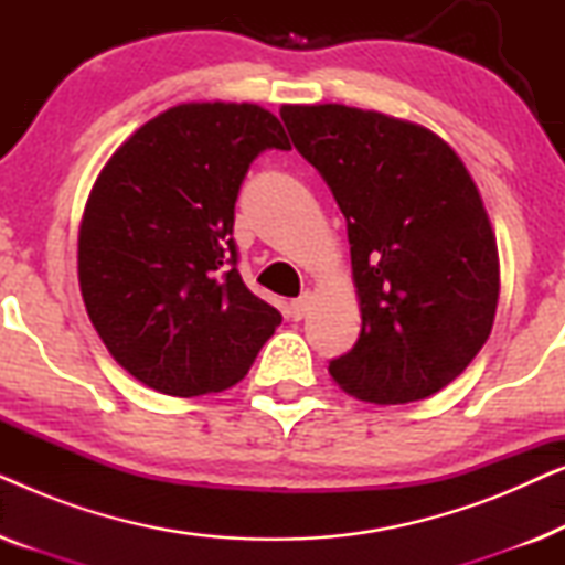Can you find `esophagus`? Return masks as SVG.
<instances>
[{
  "label": "esophagus",
  "mask_w": 565,
  "mask_h": 565,
  "mask_svg": "<svg viewBox=\"0 0 565 565\" xmlns=\"http://www.w3.org/2000/svg\"><path fill=\"white\" fill-rule=\"evenodd\" d=\"M311 298H313L311 292H303V296L292 300V303H290V316H292V319H296V321L303 319L306 311H308V306H311Z\"/></svg>",
  "instance_id": "1"
}]
</instances>
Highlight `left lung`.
<instances>
[{"label": "left lung", "instance_id": "left-lung-1", "mask_svg": "<svg viewBox=\"0 0 565 565\" xmlns=\"http://www.w3.org/2000/svg\"><path fill=\"white\" fill-rule=\"evenodd\" d=\"M280 118L347 218L362 329L331 377L370 404L443 391L497 316V236L473 177L437 134L391 115L282 105Z\"/></svg>", "mask_w": 565, "mask_h": 565}]
</instances>
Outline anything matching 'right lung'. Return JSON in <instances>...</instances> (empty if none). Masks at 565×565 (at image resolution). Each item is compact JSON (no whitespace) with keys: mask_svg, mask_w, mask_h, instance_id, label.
I'll list each match as a JSON object with an SVG mask.
<instances>
[{"mask_svg":"<svg viewBox=\"0 0 565 565\" xmlns=\"http://www.w3.org/2000/svg\"><path fill=\"white\" fill-rule=\"evenodd\" d=\"M288 151L252 103L169 107L99 172L79 226V288L120 367L167 396L236 385L282 316L238 275L234 207L249 164Z\"/></svg>","mask_w":565,"mask_h":565,"instance_id":"obj_1","label":"right lung"}]
</instances>
